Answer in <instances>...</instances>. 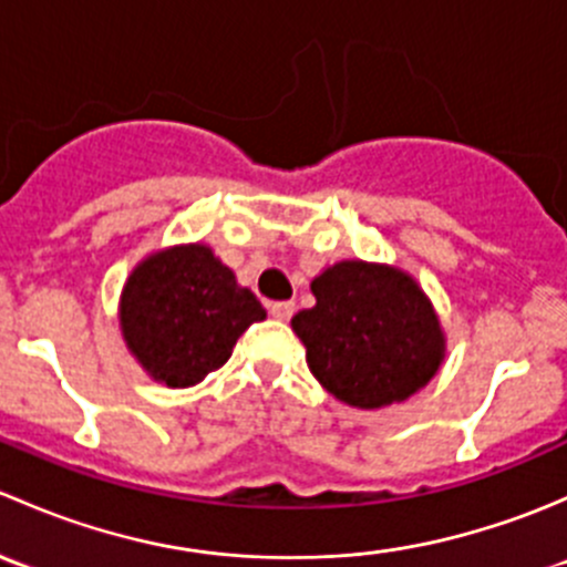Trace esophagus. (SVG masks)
Instances as JSON below:
<instances>
[{
    "mask_svg": "<svg viewBox=\"0 0 567 567\" xmlns=\"http://www.w3.org/2000/svg\"><path fill=\"white\" fill-rule=\"evenodd\" d=\"M293 301H274V305H268V312H271L277 320H290L293 316Z\"/></svg>",
    "mask_w": 567,
    "mask_h": 567,
    "instance_id": "esophagus-1",
    "label": "esophagus"
}]
</instances>
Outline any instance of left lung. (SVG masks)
Here are the masks:
<instances>
[{"instance_id": "8db88e82", "label": "left lung", "mask_w": 567, "mask_h": 567, "mask_svg": "<svg viewBox=\"0 0 567 567\" xmlns=\"http://www.w3.org/2000/svg\"><path fill=\"white\" fill-rule=\"evenodd\" d=\"M316 307L290 326L307 368L326 392L353 409L403 403L439 373L447 353L442 320L409 271L386 262L340 260L310 282Z\"/></svg>"}]
</instances>
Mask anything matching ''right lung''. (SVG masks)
<instances>
[{
	"instance_id": "obj_1",
	"label": "right lung",
	"mask_w": 567,
	"mask_h": 567,
	"mask_svg": "<svg viewBox=\"0 0 567 567\" xmlns=\"http://www.w3.org/2000/svg\"><path fill=\"white\" fill-rule=\"evenodd\" d=\"M262 318L255 293L238 285L208 244H177L142 257L117 307L131 357L169 390H186L219 370L238 337Z\"/></svg>"
}]
</instances>
